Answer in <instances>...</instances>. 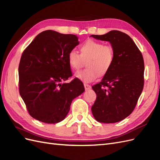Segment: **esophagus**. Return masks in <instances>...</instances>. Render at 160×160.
<instances>
[{"instance_id": "1", "label": "esophagus", "mask_w": 160, "mask_h": 160, "mask_svg": "<svg viewBox=\"0 0 160 160\" xmlns=\"http://www.w3.org/2000/svg\"><path fill=\"white\" fill-rule=\"evenodd\" d=\"M84 88H85V90H89V89L91 88V86L89 85V84H84Z\"/></svg>"}]
</instances>
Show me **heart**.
Returning a JSON list of instances; mask_svg holds the SVG:
<instances>
[{"label": "heart", "mask_w": 160, "mask_h": 160, "mask_svg": "<svg viewBox=\"0 0 160 160\" xmlns=\"http://www.w3.org/2000/svg\"><path fill=\"white\" fill-rule=\"evenodd\" d=\"M80 54L72 49L68 54V63L74 70H79L86 60L87 68L75 74L78 79L85 83L92 82L99 75H106L111 70L115 60V52L111 45L88 39L80 45Z\"/></svg>", "instance_id": "1"}]
</instances>
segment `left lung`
Returning <instances> with one entry per match:
<instances>
[{"label": "left lung", "instance_id": "obj_1", "mask_svg": "<svg viewBox=\"0 0 160 160\" xmlns=\"http://www.w3.org/2000/svg\"><path fill=\"white\" fill-rule=\"evenodd\" d=\"M97 39L109 42L115 52L111 70L102 81L92 86L97 94L92 105L95 119L104 123L121 121L131 115L144 85V61L136 44L128 35L112 30Z\"/></svg>", "mask_w": 160, "mask_h": 160}]
</instances>
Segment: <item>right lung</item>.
Instances as JSON below:
<instances>
[{"mask_svg":"<svg viewBox=\"0 0 160 160\" xmlns=\"http://www.w3.org/2000/svg\"><path fill=\"white\" fill-rule=\"evenodd\" d=\"M79 44L75 35L52 30L36 36L22 53L19 66V93L29 115L54 124L64 119L74 98L84 92L83 83L72 76L68 54Z\"/></svg>","mask_w":160,"mask_h":160,"instance_id":"1","label":"right lung"}]
</instances>
